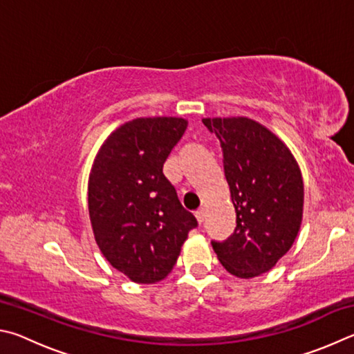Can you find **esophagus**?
Returning a JSON list of instances; mask_svg holds the SVG:
<instances>
[{
  "instance_id": "esophagus-1",
  "label": "esophagus",
  "mask_w": 354,
  "mask_h": 354,
  "mask_svg": "<svg viewBox=\"0 0 354 354\" xmlns=\"http://www.w3.org/2000/svg\"><path fill=\"white\" fill-rule=\"evenodd\" d=\"M196 218H197V221H199V224H202V222L205 221V218H207V212H205V208L197 209V212H196Z\"/></svg>"
}]
</instances>
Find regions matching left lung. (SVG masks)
Here are the masks:
<instances>
[{"label":"left lung","mask_w":354,"mask_h":354,"mask_svg":"<svg viewBox=\"0 0 354 354\" xmlns=\"http://www.w3.org/2000/svg\"><path fill=\"white\" fill-rule=\"evenodd\" d=\"M218 136L225 178L236 209V228L212 241L221 264L239 278L270 270L300 230L301 174L281 140L249 118H205Z\"/></svg>","instance_id":"8db88e82"}]
</instances>
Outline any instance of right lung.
I'll list each match as a JSON object with an SVG mask.
<instances>
[{
  "mask_svg": "<svg viewBox=\"0 0 354 354\" xmlns=\"http://www.w3.org/2000/svg\"><path fill=\"white\" fill-rule=\"evenodd\" d=\"M185 130L182 118L126 122L104 142L91 167L88 212L96 243L107 261L135 283L163 280L188 232L197 227L163 174Z\"/></svg>",
  "mask_w": 354,
  "mask_h": 354,
  "instance_id": "obj_1",
  "label": "right lung"
}]
</instances>
